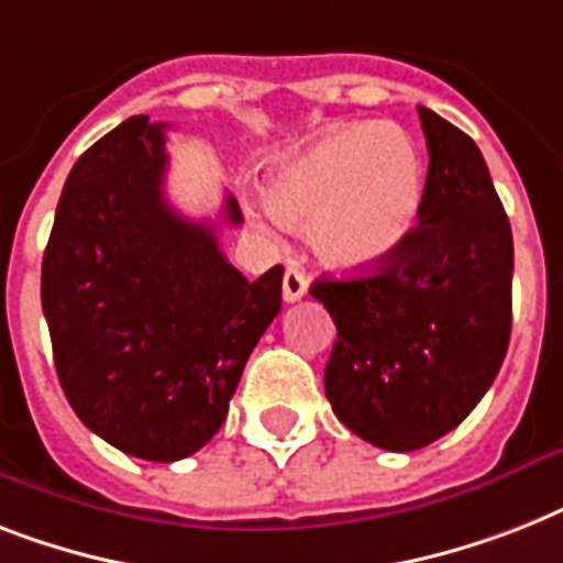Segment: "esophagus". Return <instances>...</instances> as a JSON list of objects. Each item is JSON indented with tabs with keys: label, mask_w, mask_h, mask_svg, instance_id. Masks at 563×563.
<instances>
[{
	"label": "esophagus",
	"mask_w": 563,
	"mask_h": 563,
	"mask_svg": "<svg viewBox=\"0 0 563 563\" xmlns=\"http://www.w3.org/2000/svg\"><path fill=\"white\" fill-rule=\"evenodd\" d=\"M306 291H309L306 274L295 266L286 268V274H283V300H286V303H297Z\"/></svg>",
	"instance_id": "obj_1"
}]
</instances>
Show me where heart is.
I'll list each match as a JSON object with an SVG mask.
<instances>
[{"label":"heart","mask_w":563,"mask_h":563,"mask_svg":"<svg viewBox=\"0 0 563 563\" xmlns=\"http://www.w3.org/2000/svg\"><path fill=\"white\" fill-rule=\"evenodd\" d=\"M424 199V162L393 123L332 126L277 162L266 205L277 222L309 225L314 254L338 268H369L413 231Z\"/></svg>","instance_id":"obj_1"}]
</instances>
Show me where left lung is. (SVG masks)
I'll list each match as a JSON object with an SVG mask.
<instances>
[{
  "instance_id": "left-lung-1",
  "label": "left lung",
  "mask_w": 563,
  "mask_h": 563,
  "mask_svg": "<svg viewBox=\"0 0 563 563\" xmlns=\"http://www.w3.org/2000/svg\"><path fill=\"white\" fill-rule=\"evenodd\" d=\"M419 121L431 155L419 225L373 274L309 289L338 329L329 405L385 451L454 431L495 382L511 332V228L483 153L431 109Z\"/></svg>"
}]
</instances>
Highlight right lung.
I'll list each match as a JSON object with an SVG mask.
<instances>
[{"label":"right lung","instance_id":"right-lung-1","mask_svg":"<svg viewBox=\"0 0 563 563\" xmlns=\"http://www.w3.org/2000/svg\"><path fill=\"white\" fill-rule=\"evenodd\" d=\"M164 126L135 115L71 167L43 257L54 367L80 422L150 463L196 454L280 312L283 268L249 283L217 225L164 196ZM222 222L240 225L228 196Z\"/></svg>","mask_w":563,"mask_h":563}]
</instances>
